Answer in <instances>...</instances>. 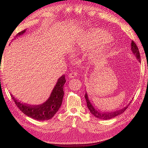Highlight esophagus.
<instances>
[{
	"label": "esophagus",
	"mask_w": 148,
	"mask_h": 148,
	"mask_svg": "<svg viewBox=\"0 0 148 148\" xmlns=\"http://www.w3.org/2000/svg\"><path fill=\"white\" fill-rule=\"evenodd\" d=\"M77 72H71V73H70L69 74V77H70V78H73V77H76L77 76Z\"/></svg>",
	"instance_id": "obj_1"
}]
</instances>
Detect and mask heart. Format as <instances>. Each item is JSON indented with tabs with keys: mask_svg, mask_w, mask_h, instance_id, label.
I'll return each mask as SVG.
<instances>
[{
	"mask_svg": "<svg viewBox=\"0 0 148 148\" xmlns=\"http://www.w3.org/2000/svg\"><path fill=\"white\" fill-rule=\"evenodd\" d=\"M111 38L108 32L101 29H94L88 32L85 36H82L77 41L76 49L85 51L91 49L99 44L106 42ZM109 45L104 44L95 52L93 59L95 61H99L102 59L106 53L109 48Z\"/></svg>",
	"mask_w": 148,
	"mask_h": 148,
	"instance_id": "obj_1",
	"label": "heart"
}]
</instances>
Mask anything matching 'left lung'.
<instances>
[{"mask_svg":"<svg viewBox=\"0 0 148 148\" xmlns=\"http://www.w3.org/2000/svg\"><path fill=\"white\" fill-rule=\"evenodd\" d=\"M131 50L132 51V53L134 55L138 61L140 62V56L139 49L138 48L136 44L134 43V41H132L131 42ZM85 98H86V102H87V108H88V109L89 110L90 112H91V113L95 117H96L99 119H104V120L112 119L114 118V117H116V116H119V115L123 114L125 110H126L127 108H128L129 105L131 104V102H130V103L127 105V106L123 108L121 110H116V111H114V112H101L98 111L97 109H95V107L92 106V104L91 103V102H90L89 99L88 98V95H87V92H86V95H85Z\"/></svg>","mask_w":148,"mask_h":148,"instance_id":"8db88e82","label":"left lung"}]
</instances>
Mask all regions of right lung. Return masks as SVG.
<instances>
[{
	"instance_id": "obj_1",
	"label": "right lung",
	"mask_w": 148,
	"mask_h": 148,
	"mask_svg": "<svg viewBox=\"0 0 148 148\" xmlns=\"http://www.w3.org/2000/svg\"><path fill=\"white\" fill-rule=\"evenodd\" d=\"M25 32L26 29H25L19 32L14 38H17V37L23 35ZM65 82V76L62 75L57 80L56 85L47 101L39 105L31 106L23 104L15 99L13 95H11V97L18 108L26 116L38 121L48 120L54 116L61 106L64 96L63 86Z\"/></svg>"
}]
</instances>
